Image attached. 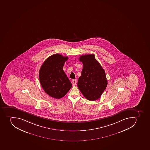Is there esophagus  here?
<instances>
[{
  "label": "esophagus",
  "mask_w": 150,
  "mask_h": 150,
  "mask_svg": "<svg viewBox=\"0 0 150 150\" xmlns=\"http://www.w3.org/2000/svg\"><path fill=\"white\" fill-rule=\"evenodd\" d=\"M77 81L76 79H74L72 80V84L73 85V86H74V85H76V83Z\"/></svg>",
  "instance_id": "obj_1"
}]
</instances>
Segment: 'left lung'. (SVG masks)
Instances as JSON below:
<instances>
[{
  "mask_svg": "<svg viewBox=\"0 0 150 150\" xmlns=\"http://www.w3.org/2000/svg\"><path fill=\"white\" fill-rule=\"evenodd\" d=\"M79 60L83 63V68L78 78V88L87 100H96L107 87L105 70L96 60L94 54L81 55Z\"/></svg>",
  "mask_w": 150,
  "mask_h": 150,
  "instance_id": "8db88e82",
  "label": "left lung"
}]
</instances>
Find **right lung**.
<instances>
[{
    "instance_id": "obj_1",
    "label": "right lung",
    "mask_w": 150,
    "mask_h": 150,
    "mask_svg": "<svg viewBox=\"0 0 150 150\" xmlns=\"http://www.w3.org/2000/svg\"><path fill=\"white\" fill-rule=\"evenodd\" d=\"M68 57L54 54L48 57L41 67L39 79L45 92L53 98L64 97L72 84L63 70Z\"/></svg>"
}]
</instances>
